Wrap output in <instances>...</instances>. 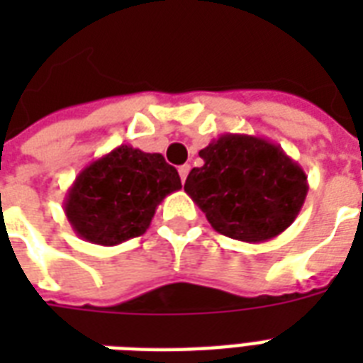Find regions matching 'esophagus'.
Listing matches in <instances>:
<instances>
[{"label":"esophagus","instance_id":"1","mask_svg":"<svg viewBox=\"0 0 363 363\" xmlns=\"http://www.w3.org/2000/svg\"><path fill=\"white\" fill-rule=\"evenodd\" d=\"M188 173H190V165H181V167H179V175H181V181L184 182L186 181V177H188Z\"/></svg>","mask_w":363,"mask_h":363}]
</instances>
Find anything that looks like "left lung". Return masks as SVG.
Masks as SVG:
<instances>
[{"mask_svg":"<svg viewBox=\"0 0 363 363\" xmlns=\"http://www.w3.org/2000/svg\"><path fill=\"white\" fill-rule=\"evenodd\" d=\"M184 192L216 232L242 242H265L298 218L309 182L281 145L247 133H224L199 150Z\"/></svg>","mask_w":363,"mask_h":363,"instance_id":"obj_1","label":"left lung"}]
</instances>
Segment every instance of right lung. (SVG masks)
<instances>
[{"mask_svg": "<svg viewBox=\"0 0 363 363\" xmlns=\"http://www.w3.org/2000/svg\"><path fill=\"white\" fill-rule=\"evenodd\" d=\"M181 188V177L162 154L121 145L77 175L64 213L79 238L115 247L147 232L165 196Z\"/></svg>", "mask_w": 363, "mask_h": 363, "instance_id": "1", "label": "right lung"}]
</instances>
